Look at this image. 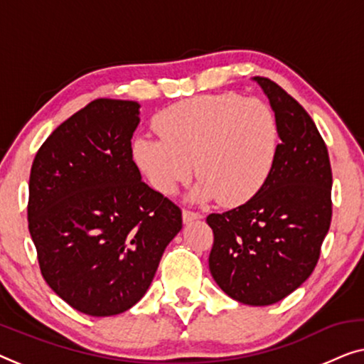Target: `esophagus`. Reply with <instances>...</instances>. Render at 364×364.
<instances>
[{"label": "esophagus", "instance_id": "34e87169", "mask_svg": "<svg viewBox=\"0 0 364 364\" xmlns=\"http://www.w3.org/2000/svg\"><path fill=\"white\" fill-rule=\"evenodd\" d=\"M182 217H183V221H186V223H191V221H193V220L202 218L203 215L200 212H193V210H183Z\"/></svg>", "mask_w": 364, "mask_h": 364}]
</instances>
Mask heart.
I'll return each instance as SVG.
<instances>
[{
	"label": "heart",
	"mask_w": 364,
	"mask_h": 364,
	"mask_svg": "<svg viewBox=\"0 0 364 364\" xmlns=\"http://www.w3.org/2000/svg\"><path fill=\"white\" fill-rule=\"evenodd\" d=\"M157 138L139 136L131 152L156 191L171 195L192 176L195 197L240 205L267 182L279 151L269 105L236 93L202 95L173 103L152 119Z\"/></svg>",
	"instance_id": "heart-1"
}]
</instances>
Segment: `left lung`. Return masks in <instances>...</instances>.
Wrapping results in <instances>:
<instances>
[{"mask_svg":"<svg viewBox=\"0 0 364 364\" xmlns=\"http://www.w3.org/2000/svg\"><path fill=\"white\" fill-rule=\"evenodd\" d=\"M279 124V151L255 197L210 213L208 266L231 299L271 305L296 291L317 266L331 221V167L325 141L297 100L266 77H255Z\"/></svg>","mask_w":364,"mask_h":364,"instance_id":"8db88e82","label":"left lung"}]
</instances>
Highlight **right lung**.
<instances>
[{
    "mask_svg": "<svg viewBox=\"0 0 364 364\" xmlns=\"http://www.w3.org/2000/svg\"><path fill=\"white\" fill-rule=\"evenodd\" d=\"M139 103L98 98L64 121L31 167L28 221L41 274L78 312L109 317L149 289L182 212L141 181Z\"/></svg>",
    "mask_w": 364,
    "mask_h": 364,
    "instance_id": "right-lung-1",
    "label": "right lung"
}]
</instances>
